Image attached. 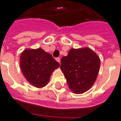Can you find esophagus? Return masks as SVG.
Here are the masks:
<instances>
[{
  "instance_id": "esophagus-1",
  "label": "esophagus",
  "mask_w": 121,
  "mask_h": 121,
  "mask_svg": "<svg viewBox=\"0 0 121 121\" xmlns=\"http://www.w3.org/2000/svg\"><path fill=\"white\" fill-rule=\"evenodd\" d=\"M56 60L58 61V62H59V63H60V60H61V59L60 58H56Z\"/></svg>"
}]
</instances>
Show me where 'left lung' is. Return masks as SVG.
Masks as SVG:
<instances>
[{"instance_id": "1", "label": "left lung", "mask_w": 121, "mask_h": 121, "mask_svg": "<svg viewBox=\"0 0 121 121\" xmlns=\"http://www.w3.org/2000/svg\"><path fill=\"white\" fill-rule=\"evenodd\" d=\"M100 59L89 47L70 49L61 60V70L72 92L81 94L90 89L97 79Z\"/></svg>"}]
</instances>
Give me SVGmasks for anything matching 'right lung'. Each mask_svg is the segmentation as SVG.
<instances>
[{
	"label": "right lung",
	"instance_id": "add662e5",
	"mask_svg": "<svg viewBox=\"0 0 121 121\" xmlns=\"http://www.w3.org/2000/svg\"><path fill=\"white\" fill-rule=\"evenodd\" d=\"M20 69L27 81L37 88L48 84L54 70L60 67L51 54L42 48L26 49L20 58Z\"/></svg>",
	"mask_w": 121,
	"mask_h": 121
}]
</instances>
